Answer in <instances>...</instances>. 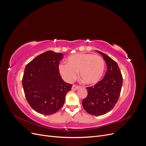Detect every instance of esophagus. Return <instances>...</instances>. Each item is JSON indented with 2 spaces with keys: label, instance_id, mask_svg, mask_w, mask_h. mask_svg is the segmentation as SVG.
<instances>
[{
  "label": "esophagus",
  "instance_id": "34e87169",
  "mask_svg": "<svg viewBox=\"0 0 146 146\" xmlns=\"http://www.w3.org/2000/svg\"><path fill=\"white\" fill-rule=\"evenodd\" d=\"M79 88H80V86H78V85H74L72 87V90H78Z\"/></svg>",
  "mask_w": 146,
  "mask_h": 146
}]
</instances>
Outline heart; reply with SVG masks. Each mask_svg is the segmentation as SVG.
<instances>
[{"label": "heart", "mask_w": 146, "mask_h": 146, "mask_svg": "<svg viewBox=\"0 0 146 146\" xmlns=\"http://www.w3.org/2000/svg\"><path fill=\"white\" fill-rule=\"evenodd\" d=\"M105 69V63L100 56L85 53L70 55L66 59V64L58 66L59 72L66 81L73 82L79 71L80 77L88 85L98 83L103 77Z\"/></svg>", "instance_id": "1"}]
</instances>
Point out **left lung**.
Wrapping results in <instances>:
<instances>
[{
    "label": "left lung",
    "instance_id": "obj_1",
    "mask_svg": "<svg viewBox=\"0 0 146 146\" xmlns=\"http://www.w3.org/2000/svg\"><path fill=\"white\" fill-rule=\"evenodd\" d=\"M107 66L102 80L88 87V96L82 101L85 111L91 115L101 116L110 111L118 100L122 85V76L115 61L100 51Z\"/></svg>",
    "mask_w": 146,
    "mask_h": 146
}]
</instances>
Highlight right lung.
<instances>
[{
    "instance_id": "obj_1",
    "label": "right lung",
    "mask_w": 146,
    "mask_h": 146,
    "mask_svg": "<svg viewBox=\"0 0 146 146\" xmlns=\"http://www.w3.org/2000/svg\"><path fill=\"white\" fill-rule=\"evenodd\" d=\"M61 53L51 50L39 55L26 66L23 86L29 104L35 111L52 114L62 107L72 85L66 83L59 72Z\"/></svg>"
}]
</instances>
